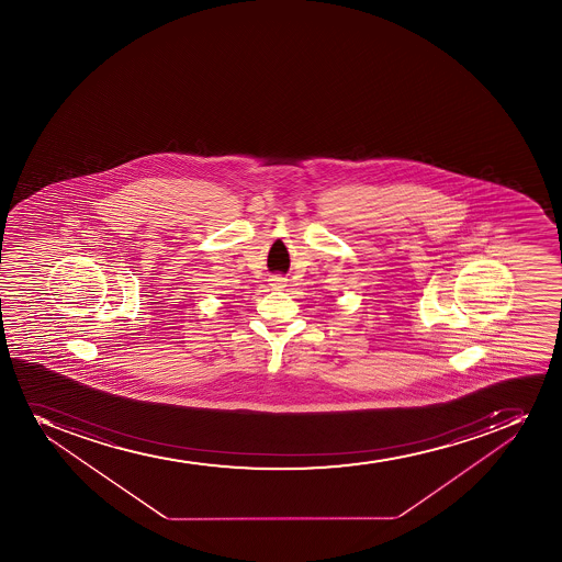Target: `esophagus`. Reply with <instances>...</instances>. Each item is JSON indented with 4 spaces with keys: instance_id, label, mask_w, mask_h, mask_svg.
Here are the masks:
<instances>
[{
    "instance_id": "34e87169",
    "label": "esophagus",
    "mask_w": 562,
    "mask_h": 562,
    "mask_svg": "<svg viewBox=\"0 0 562 562\" xmlns=\"http://www.w3.org/2000/svg\"><path fill=\"white\" fill-rule=\"evenodd\" d=\"M284 282H285V278H282V277L272 278V285H278V288H280V285H284Z\"/></svg>"
}]
</instances>
